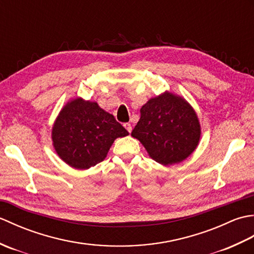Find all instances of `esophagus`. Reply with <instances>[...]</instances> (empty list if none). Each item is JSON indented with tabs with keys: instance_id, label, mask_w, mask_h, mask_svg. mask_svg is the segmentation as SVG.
I'll return each mask as SVG.
<instances>
[{
	"instance_id": "34e87169",
	"label": "esophagus",
	"mask_w": 254,
	"mask_h": 254,
	"mask_svg": "<svg viewBox=\"0 0 254 254\" xmlns=\"http://www.w3.org/2000/svg\"><path fill=\"white\" fill-rule=\"evenodd\" d=\"M123 127L127 128V131L128 133H131V132H132V126H131V123H128V122L124 123V124H123Z\"/></svg>"
}]
</instances>
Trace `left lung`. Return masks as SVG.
<instances>
[{
	"label": "left lung",
	"mask_w": 254,
	"mask_h": 254,
	"mask_svg": "<svg viewBox=\"0 0 254 254\" xmlns=\"http://www.w3.org/2000/svg\"><path fill=\"white\" fill-rule=\"evenodd\" d=\"M161 165L178 164L196 148L201 127L188 102L166 93L152 98L141 109V119L131 133Z\"/></svg>",
	"instance_id": "1"
}]
</instances>
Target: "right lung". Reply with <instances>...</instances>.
I'll return each mask as SVG.
<instances>
[{"label":"right lung","instance_id":"1","mask_svg":"<svg viewBox=\"0 0 254 254\" xmlns=\"http://www.w3.org/2000/svg\"><path fill=\"white\" fill-rule=\"evenodd\" d=\"M128 132L97 102L77 98L63 108L52 128L58 155L73 168L88 169L106 158L117 137Z\"/></svg>","mask_w":254,"mask_h":254}]
</instances>
